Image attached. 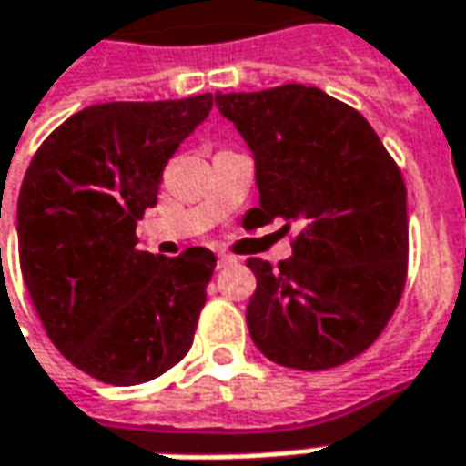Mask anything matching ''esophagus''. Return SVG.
I'll return each instance as SVG.
<instances>
[{
    "label": "esophagus",
    "mask_w": 466,
    "mask_h": 466,
    "mask_svg": "<svg viewBox=\"0 0 466 466\" xmlns=\"http://www.w3.org/2000/svg\"><path fill=\"white\" fill-rule=\"evenodd\" d=\"M236 264V256H228V254H218V267L223 269V267H233Z\"/></svg>",
    "instance_id": "34e87169"
}]
</instances>
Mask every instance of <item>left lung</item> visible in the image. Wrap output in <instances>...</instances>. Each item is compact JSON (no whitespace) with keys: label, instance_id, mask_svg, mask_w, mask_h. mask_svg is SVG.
<instances>
[{"label":"left lung","instance_id":"left-lung-1","mask_svg":"<svg viewBox=\"0 0 466 466\" xmlns=\"http://www.w3.org/2000/svg\"><path fill=\"white\" fill-rule=\"evenodd\" d=\"M254 153L258 208L243 226L298 228L292 256L248 258L246 323L256 349L302 371L367 351L400 302L408 199L398 164L357 109L305 84L215 95Z\"/></svg>","mask_w":466,"mask_h":466}]
</instances>
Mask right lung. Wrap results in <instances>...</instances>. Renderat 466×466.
Returning a JSON list of instances; mask_svg holds the SVG:
<instances>
[{
  "label": "right lung",
  "instance_id": "obj_1",
  "mask_svg": "<svg viewBox=\"0 0 466 466\" xmlns=\"http://www.w3.org/2000/svg\"><path fill=\"white\" fill-rule=\"evenodd\" d=\"M212 109V95L92 105L33 156L17 199L25 287L53 346L109 385H140L179 364L195 339L208 248L177 258L136 248L161 171Z\"/></svg>",
  "mask_w": 466,
  "mask_h": 466
}]
</instances>
